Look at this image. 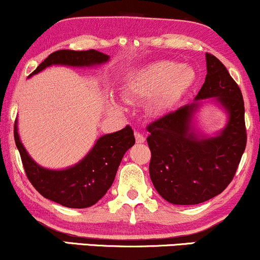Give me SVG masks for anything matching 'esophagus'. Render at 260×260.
Wrapping results in <instances>:
<instances>
[{
  "instance_id": "obj_1",
  "label": "esophagus",
  "mask_w": 260,
  "mask_h": 260,
  "mask_svg": "<svg viewBox=\"0 0 260 260\" xmlns=\"http://www.w3.org/2000/svg\"><path fill=\"white\" fill-rule=\"evenodd\" d=\"M134 137H136V142H137V143H140V144H142V143L145 142V137L143 136L142 133L134 132Z\"/></svg>"
}]
</instances>
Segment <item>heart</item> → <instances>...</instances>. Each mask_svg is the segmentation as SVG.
<instances>
[{"mask_svg":"<svg viewBox=\"0 0 260 260\" xmlns=\"http://www.w3.org/2000/svg\"><path fill=\"white\" fill-rule=\"evenodd\" d=\"M197 73L189 64L157 61L139 70L128 80L124 94L131 99H150L149 109L155 115L169 111L194 85ZM113 107L120 109L117 103Z\"/></svg>","mask_w":260,"mask_h":260,"instance_id":"obj_1","label":"heart"}]
</instances>
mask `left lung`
Masks as SVG:
<instances>
[{
    "label": "left lung",
    "instance_id": "8db88e82",
    "mask_svg": "<svg viewBox=\"0 0 260 260\" xmlns=\"http://www.w3.org/2000/svg\"><path fill=\"white\" fill-rule=\"evenodd\" d=\"M205 59L207 77L194 101L148 127L151 182L175 205L199 204L220 194L234 178L246 149L242 92L215 56L205 53ZM208 102L226 115L225 126L213 135L196 128L198 113Z\"/></svg>",
    "mask_w": 260,
    "mask_h": 260
}]
</instances>
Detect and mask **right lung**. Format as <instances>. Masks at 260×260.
Instances as JSON below:
<instances>
[{
    "label": "right lung",
    "instance_id": "1",
    "mask_svg": "<svg viewBox=\"0 0 260 260\" xmlns=\"http://www.w3.org/2000/svg\"><path fill=\"white\" fill-rule=\"evenodd\" d=\"M110 56L103 52L59 50L52 52L30 74L40 73L51 66L91 68L105 64ZM14 140L30 183L46 199L67 208H89L98 203L112 186L122 157L136 143L132 128L127 126L117 132L104 134L78 162L64 169H47L39 165L29 155L14 124Z\"/></svg>",
    "mask_w": 260,
    "mask_h": 260
}]
</instances>
